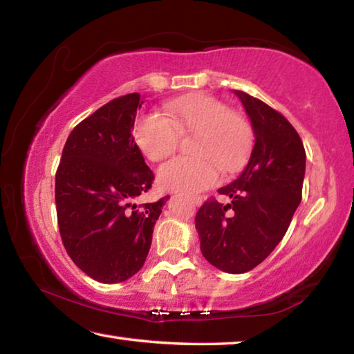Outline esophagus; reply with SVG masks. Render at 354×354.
I'll return each mask as SVG.
<instances>
[{"label": "esophagus", "instance_id": "esophagus-1", "mask_svg": "<svg viewBox=\"0 0 354 354\" xmlns=\"http://www.w3.org/2000/svg\"><path fill=\"white\" fill-rule=\"evenodd\" d=\"M192 201H194L195 206H201L203 205V196H200V195L192 196Z\"/></svg>", "mask_w": 354, "mask_h": 354}]
</instances>
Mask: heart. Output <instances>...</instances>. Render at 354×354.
Wrapping results in <instances>:
<instances>
[{
    "instance_id": "1",
    "label": "heart",
    "mask_w": 354,
    "mask_h": 354,
    "mask_svg": "<svg viewBox=\"0 0 354 354\" xmlns=\"http://www.w3.org/2000/svg\"><path fill=\"white\" fill-rule=\"evenodd\" d=\"M165 115L143 113L134 123V139L140 151L153 162L169 158L178 147L179 136L194 134L190 153L171 159L159 170L164 189L195 194L211 187L218 179V167L232 170L247 154L251 127L242 113L227 109L223 101L196 93L169 101Z\"/></svg>"
}]
</instances>
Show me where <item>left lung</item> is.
I'll list each match as a JSON object with an SVG mask.
<instances>
[{
  "instance_id": "8db88e82",
  "label": "left lung",
  "mask_w": 354,
  "mask_h": 354,
  "mask_svg": "<svg viewBox=\"0 0 354 354\" xmlns=\"http://www.w3.org/2000/svg\"><path fill=\"white\" fill-rule=\"evenodd\" d=\"M251 120L254 147L236 181L218 189L195 217L203 256L226 273H245L272 253L301 201L306 151L283 113L236 91Z\"/></svg>"
}]
</instances>
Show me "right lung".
Returning a JSON list of instances; mask_svg holds the SVG:
<instances>
[{"label":"right lung","instance_id":"right-lung-1","mask_svg":"<svg viewBox=\"0 0 354 354\" xmlns=\"http://www.w3.org/2000/svg\"><path fill=\"white\" fill-rule=\"evenodd\" d=\"M142 104L139 93L123 95L77 123L56 171L64 247L84 273L104 284L127 281L143 267L169 198L134 203L154 181L133 136Z\"/></svg>","mask_w":354,"mask_h":354}]
</instances>
